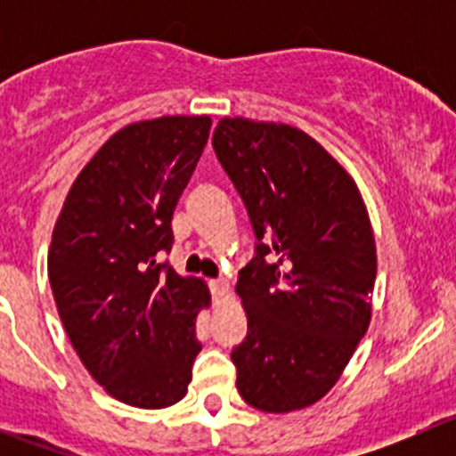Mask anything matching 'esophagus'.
<instances>
[{"label": "esophagus", "mask_w": 456, "mask_h": 456, "mask_svg": "<svg viewBox=\"0 0 456 456\" xmlns=\"http://www.w3.org/2000/svg\"><path fill=\"white\" fill-rule=\"evenodd\" d=\"M209 289H211V296H214L216 300H220V297L227 296L229 282H227V280H223V278H220V280H211Z\"/></svg>", "instance_id": "obj_1"}]
</instances>
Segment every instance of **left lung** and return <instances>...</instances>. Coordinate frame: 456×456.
Returning a JSON list of instances; mask_svg holds the SVG:
<instances>
[{
  "instance_id": "8db88e82",
  "label": "left lung",
  "mask_w": 456,
  "mask_h": 456,
  "mask_svg": "<svg viewBox=\"0 0 456 456\" xmlns=\"http://www.w3.org/2000/svg\"><path fill=\"white\" fill-rule=\"evenodd\" d=\"M211 142L257 238L236 284L238 393L257 411H300L333 388L370 324L369 211L351 174L297 127L224 117Z\"/></svg>"
}]
</instances>
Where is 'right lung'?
<instances>
[{
  "mask_svg": "<svg viewBox=\"0 0 456 456\" xmlns=\"http://www.w3.org/2000/svg\"><path fill=\"white\" fill-rule=\"evenodd\" d=\"M209 127V117H160L110 136L72 183L50 242V287L77 355L114 399L147 411L185 397L200 353L209 289L160 254Z\"/></svg>",
  "mask_w": 456,
  "mask_h": 456,
  "instance_id": "1",
  "label": "right lung"
}]
</instances>
